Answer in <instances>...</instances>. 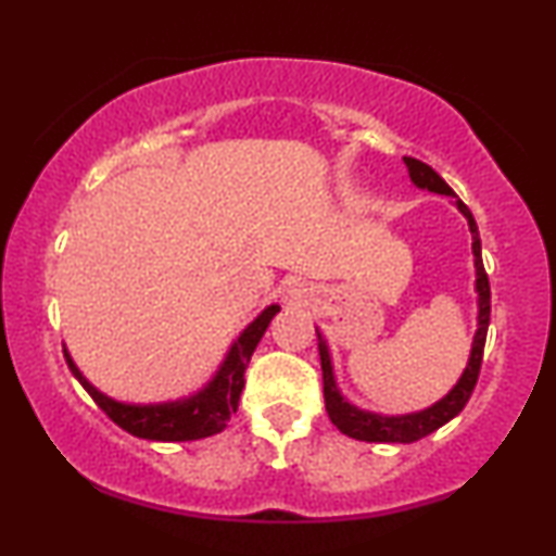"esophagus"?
I'll list each match as a JSON object with an SVG mask.
<instances>
[{
	"label": "esophagus",
	"instance_id": "1",
	"mask_svg": "<svg viewBox=\"0 0 556 556\" xmlns=\"http://www.w3.org/2000/svg\"><path fill=\"white\" fill-rule=\"evenodd\" d=\"M291 299H295V295H293V293H291Z\"/></svg>",
	"mask_w": 556,
	"mask_h": 556
}]
</instances>
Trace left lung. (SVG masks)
Listing matches in <instances>:
<instances>
[{"label":"left lung","mask_w":556,"mask_h":556,"mask_svg":"<svg viewBox=\"0 0 556 556\" xmlns=\"http://www.w3.org/2000/svg\"><path fill=\"white\" fill-rule=\"evenodd\" d=\"M405 162L409 177L417 187L430 189V192L455 197L451 187L445 185V179L428 166L420 159L402 156ZM455 204L463 215L468 217L470 232H473V255H476V288H478V331L473 339V349H470V362L466 371H463L460 382L453 387V392L443 397L435 405L422 409V413L415 415H402V417H384V415H371L364 413V409H356L349 405V402L341 400L337 390V382H333V369L329 359V349H326L321 333H318V354H321V371H324V402L326 413H329L331 422L344 432V435L354 440H364V443H415V440H422L430 432L443 428L445 422H451L455 415L460 413L463 407L468 405L470 394L476 390L478 375H481V362H483V346H485V333H489V321H491V286L489 276H485L483 257H481V238H478V225L470 210L463 204L458 197H455Z\"/></svg>","instance_id":"1"}]
</instances>
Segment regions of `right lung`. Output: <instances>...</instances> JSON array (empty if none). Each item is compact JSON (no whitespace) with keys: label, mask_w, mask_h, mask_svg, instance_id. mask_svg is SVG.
Wrapping results in <instances>:
<instances>
[{"label":"right lung","mask_w":556,"mask_h":556,"mask_svg":"<svg viewBox=\"0 0 556 556\" xmlns=\"http://www.w3.org/2000/svg\"><path fill=\"white\" fill-rule=\"evenodd\" d=\"M278 314V306H268L245 331L235 341L230 354L223 367H219L217 377L212 379L210 387H204L200 394L185 402H169V405H124L105 397L80 375L75 367L71 354L65 352V362L75 379L83 384L98 407L118 425L121 430L131 432L136 438L147 440H162V443H185V440H200L210 438L215 432H223L227 428V420L238 413L240 392L245 387V369L250 356H253L257 341L263 339L265 329H268L270 318Z\"/></svg>","instance_id":"right-lung-1"}]
</instances>
